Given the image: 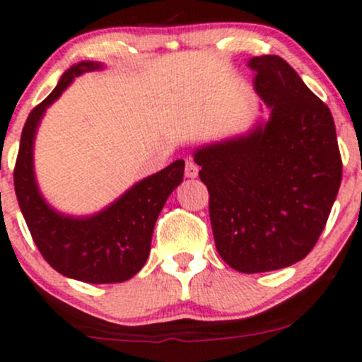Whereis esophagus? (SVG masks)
I'll return each instance as SVG.
<instances>
[{
	"label": "esophagus",
	"mask_w": 362,
	"mask_h": 362,
	"mask_svg": "<svg viewBox=\"0 0 362 362\" xmlns=\"http://www.w3.org/2000/svg\"><path fill=\"white\" fill-rule=\"evenodd\" d=\"M197 175H199V166H197L192 160L185 161V177H187V178H196Z\"/></svg>",
	"instance_id": "esophagus-1"
}]
</instances>
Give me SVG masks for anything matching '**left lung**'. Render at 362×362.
Listing matches in <instances>:
<instances>
[{
  "mask_svg": "<svg viewBox=\"0 0 362 362\" xmlns=\"http://www.w3.org/2000/svg\"><path fill=\"white\" fill-rule=\"evenodd\" d=\"M247 66L268 120L201 146L194 161L209 192L218 254L237 272L263 273L315 247L339 194L342 160L328 106L284 58L254 57Z\"/></svg>",
  "mask_w": 362,
  "mask_h": 362,
  "instance_id": "1",
  "label": "left lung"
}]
</instances>
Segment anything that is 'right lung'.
<instances>
[{
    "label": "right lung",
    "mask_w": 362,
    "mask_h": 362,
    "mask_svg": "<svg viewBox=\"0 0 362 362\" xmlns=\"http://www.w3.org/2000/svg\"><path fill=\"white\" fill-rule=\"evenodd\" d=\"M105 69L81 62L70 66L41 105L30 111L20 139L13 184L20 211L42 257L63 276L86 284H120L141 272L148 261L154 223L163 206L184 178V160L149 175L89 216L59 213L42 197L34 172V141L46 110L75 77Z\"/></svg>",
    "instance_id": "right-lung-1"
}]
</instances>
